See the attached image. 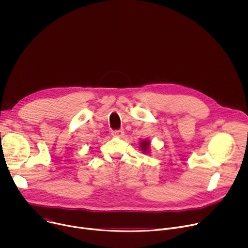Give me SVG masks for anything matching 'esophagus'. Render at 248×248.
<instances>
[{
	"instance_id": "34e87169",
	"label": "esophagus",
	"mask_w": 248,
	"mask_h": 248,
	"mask_svg": "<svg viewBox=\"0 0 248 248\" xmlns=\"http://www.w3.org/2000/svg\"><path fill=\"white\" fill-rule=\"evenodd\" d=\"M124 128H120V129H116V130L112 131V135L116 136V137H122L124 135Z\"/></svg>"
}]
</instances>
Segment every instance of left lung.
Here are the masks:
<instances>
[{
  "instance_id": "obj_1",
  "label": "left lung",
  "mask_w": 248,
  "mask_h": 248,
  "mask_svg": "<svg viewBox=\"0 0 248 248\" xmlns=\"http://www.w3.org/2000/svg\"><path fill=\"white\" fill-rule=\"evenodd\" d=\"M149 145H150V142L149 141H142V142H141V145H140V147H141V149H142L144 152H146L147 150H148V148H149Z\"/></svg>"
}]
</instances>
